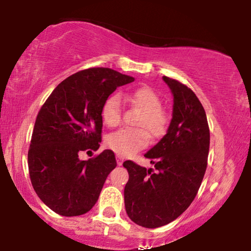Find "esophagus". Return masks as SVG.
Listing matches in <instances>:
<instances>
[{"instance_id": "1", "label": "esophagus", "mask_w": 251, "mask_h": 251, "mask_svg": "<svg viewBox=\"0 0 251 251\" xmlns=\"http://www.w3.org/2000/svg\"><path fill=\"white\" fill-rule=\"evenodd\" d=\"M123 162H124V158L120 157V155H117V164L118 165H123Z\"/></svg>"}]
</instances>
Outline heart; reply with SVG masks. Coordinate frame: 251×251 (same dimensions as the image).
I'll use <instances>...</instances> for the list:
<instances>
[{"label": "heart", "instance_id": "heart-1", "mask_svg": "<svg viewBox=\"0 0 251 251\" xmlns=\"http://www.w3.org/2000/svg\"><path fill=\"white\" fill-rule=\"evenodd\" d=\"M129 101L143 111L142 117L138 119L137 125L145 128H122L108 134L106 145L112 151L122 157H129L148 144V133L150 138H159L165 133L168 126V118L163 113L162 101L158 94L150 87H139L128 94ZM103 123L108 127H116L122 119V102L118 94L109 96L103 102L101 108Z\"/></svg>", "mask_w": 251, "mask_h": 251}]
</instances>
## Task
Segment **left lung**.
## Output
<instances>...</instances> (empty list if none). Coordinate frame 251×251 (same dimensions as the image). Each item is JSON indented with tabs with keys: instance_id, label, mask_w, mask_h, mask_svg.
Wrapping results in <instances>:
<instances>
[{
	"instance_id": "obj_1",
	"label": "left lung",
	"mask_w": 251,
	"mask_h": 251,
	"mask_svg": "<svg viewBox=\"0 0 251 251\" xmlns=\"http://www.w3.org/2000/svg\"><path fill=\"white\" fill-rule=\"evenodd\" d=\"M174 97L166 134L145 158L157 171L126 160L128 181L124 190L128 217L144 227L175 221L195 200L208 164L210 131L205 111L185 85L163 76Z\"/></svg>"
}]
</instances>
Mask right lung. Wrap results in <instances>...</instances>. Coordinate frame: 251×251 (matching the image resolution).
<instances>
[{"instance_id": "add662e5", "label": "right lung", "mask_w": 251, "mask_h": 251, "mask_svg": "<svg viewBox=\"0 0 251 251\" xmlns=\"http://www.w3.org/2000/svg\"><path fill=\"white\" fill-rule=\"evenodd\" d=\"M134 81L111 68H89L63 80L37 114L28 151L33 188L56 214L73 217L94 206L106 178L117 166L112 150L81 160L79 153L99 149L101 108L117 87Z\"/></svg>"}]
</instances>
